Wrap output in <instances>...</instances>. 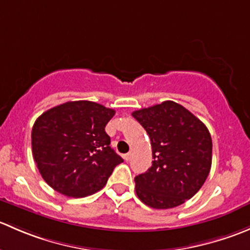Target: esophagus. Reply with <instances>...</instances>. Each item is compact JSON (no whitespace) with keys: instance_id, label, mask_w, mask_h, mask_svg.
I'll list each match as a JSON object with an SVG mask.
<instances>
[{"instance_id":"esophagus-1","label":"esophagus","mask_w":250,"mask_h":250,"mask_svg":"<svg viewBox=\"0 0 250 250\" xmlns=\"http://www.w3.org/2000/svg\"><path fill=\"white\" fill-rule=\"evenodd\" d=\"M132 156H133V153H132V152H128V153H125V160L127 161V162H128V161H130V160H132Z\"/></svg>"}]
</instances>
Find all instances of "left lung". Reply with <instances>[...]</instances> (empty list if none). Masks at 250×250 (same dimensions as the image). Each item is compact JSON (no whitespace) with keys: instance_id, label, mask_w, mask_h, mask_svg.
I'll return each instance as SVG.
<instances>
[{"instance_id":"8db88e82","label":"left lung","mask_w":250,"mask_h":250,"mask_svg":"<svg viewBox=\"0 0 250 250\" xmlns=\"http://www.w3.org/2000/svg\"><path fill=\"white\" fill-rule=\"evenodd\" d=\"M147 132L152 166L135 176V192L146 206L168 209L198 192L210 172L208 128L180 104L163 102L132 113Z\"/></svg>"}]
</instances>
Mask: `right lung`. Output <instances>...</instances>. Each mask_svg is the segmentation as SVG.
Returning a JSON list of instances; mask_svg holds the SVG:
<instances>
[{
    "mask_svg": "<svg viewBox=\"0 0 250 250\" xmlns=\"http://www.w3.org/2000/svg\"><path fill=\"white\" fill-rule=\"evenodd\" d=\"M115 110L88 100L67 102L42 113L31 132L32 155L44 181L67 197L102 190L123 162L110 147L105 125Z\"/></svg>",
    "mask_w": 250,
    "mask_h": 250,
    "instance_id": "right-lung-1",
    "label": "right lung"
}]
</instances>
